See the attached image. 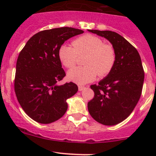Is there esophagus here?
Instances as JSON below:
<instances>
[{"mask_svg": "<svg viewBox=\"0 0 156 156\" xmlns=\"http://www.w3.org/2000/svg\"><path fill=\"white\" fill-rule=\"evenodd\" d=\"M84 88V86H82V85H78V90L79 91H81Z\"/></svg>", "mask_w": 156, "mask_h": 156, "instance_id": "obj_1", "label": "esophagus"}]
</instances>
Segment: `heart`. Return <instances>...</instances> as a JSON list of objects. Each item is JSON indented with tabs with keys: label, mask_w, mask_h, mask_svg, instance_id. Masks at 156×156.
<instances>
[{
	"label": "heart",
	"mask_w": 156,
	"mask_h": 156,
	"mask_svg": "<svg viewBox=\"0 0 156 156\" xmlns=\"http://www.w3.org/2000/svg\"><path fill=\"white\" fill-rule=\"evenodd\" d=\"M72 46L63 44L59 48V58L65 67L72 69L79 56H84L85 66L77 67L68 72V78L78 84H87L98 75L104 77L112 70L116 61L115 50L111 44L103 43L99 37L84 34L72 41Z\"/></svg>",
	"instance_id": "heart-1"
}]
</instances>
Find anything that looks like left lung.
I'll return each mask as SVG.
<instances>
[{
    "mask_svg": "<svg viewBox=\"0 0 156 156\" xmlns=\"http://www.w3.org/2000/svg\"><path fill=\"white\" fill-rule=\"evenodd\" d=\"M109 41L115 50L112 70L99 82L92 84L94 97L87 103L94 120L104 125L123 122L137 104L144 81V70L136 49L118 33L88 30Z\"/></svg>",
    "mask_w": 156,
    "mask_h": 156,
    "instance_id": "left-lung-1",
    "label": "left lung"
}]
</instances>
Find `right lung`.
<instances>
[{
	"instance_id": "add662e5",
	"label": "right lung",
	"mask_w": 156,
	"mask_h": 156,
	"mask_svg": "<svg viewBox=\"0 0 156 156\" xmlns=\"http://www.w3.org/2000/svg\"><path fill=\"white\" fill-rule=\"evenodd\" d=\"M82 33L71 27L44 30L34 34L20 51L14 90L21 107L35 122L50 124L62 117L68 108L66 100L78 91L73 82L56 84L66 76L59 50L66 41Z\"/></svg>"
}]
</instances>
